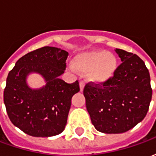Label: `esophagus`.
I'll list each match as a JSON object with an SVG mask.
<instances>
[{
    "label": "esophagus",
    "instance_id": "1",
    "mask_svg": "<svg viewBox=\"0 0 156 156\" xmlns=\"http://www.w3.org/2000/svg\"><path fill=\"white\" fill-rule=\"evenodd\" d=\"M84 86H85L84 81L81 80V81L79 82V87H80V90H81V91H83V88H84Z\"/></svg>",
    "mask_w": 156,
    "mask_h": 156
}]
</instances>
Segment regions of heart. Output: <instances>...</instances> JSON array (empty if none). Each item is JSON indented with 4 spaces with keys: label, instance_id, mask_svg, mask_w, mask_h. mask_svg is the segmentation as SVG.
<instances>
[{
    "label": "heart",
    "instance_id": "1",
    "mask_svg": "<svg viewBox=\"0 0 156 156\" xmlns=\"http://www.w3.org/2000/svg\"><path fill=\"white\" fill-rule=\"evenodd\" d=\"M70 68L73 70L88 73L92 81L103 83L115 73L117 68V58L114 54L105 51H90L78 57L74 65L71 64Z\"/></svg>",
    "mask_w": 156,
    "mask_h": 156
}]
</instances>
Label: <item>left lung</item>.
I'll use <instances>...</instances> for the list:
<instances>
[{"label":"left lung","mask_w":156,"mask_h":156,"mask_svg":"<svg viewBox=\"0 0 156 156\" xmlns=\"http://www.w3.org/2000/svg\"><path fill=\"white\" fill-rule=\"evenodd\" d=\"M122 62L107 81L83 88L86 108L99 132L120 134L144 119L152 98L149 70L136 54L118 49Z\"/></svg>","instance_id":"8db88e82"}]
</instances>
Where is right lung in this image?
Wrapping results in <instances>:
<instances>
[{"mask_svg": "<svg viewBox=\"0 0 156 156\" xmlns=\"http://www.w3.org/2000/svg\"><path fill=\"white\" fill-rule=\"evenodd\" d=\"M68 56L60 48L43 47L24 55L9 72L4 104L10 120L26 134L50 137L64 130L72 97L80 90L78 80L67 83L59 78L67 68ZM32 71L45 78L46 86L29 88L25 78Z\"/></svg>", "mask_w": 156, "mask_h": 156, "instance_id": "1", "label": "right lung"}]
</instances>
